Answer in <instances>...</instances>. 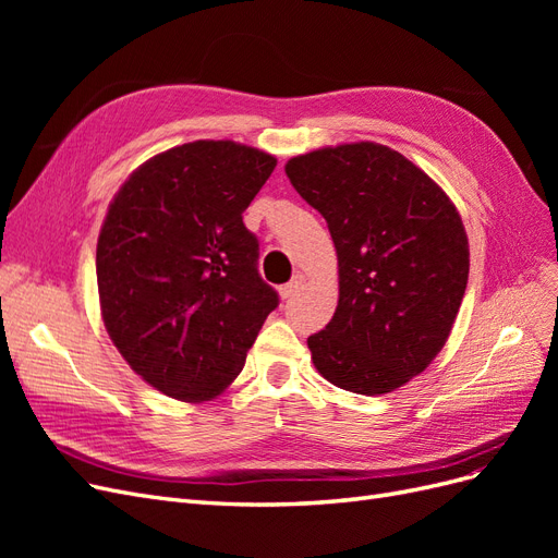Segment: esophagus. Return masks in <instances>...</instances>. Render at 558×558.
<instances>
[{
	"label": "esophagus",
	"instance_id": "1",
	"mask_svg": "<svg viewBox=\"0 0 558 558\" xmlns=\"http://www.w3.org/2000/svg\"><path fill=\"white\" fill-rule=\"evenodd\" d=\"M305 281H307V279H305V275H295L289 283H283V286H281V289H279V295H281L283 300L293 298V295L302 289V286H305Z\"/></svg>",
	"mask_w": 558,
	"mask_h": 558
}]
</instances>
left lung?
I'll return each mask as SVG.
<instances>
[{
	"label": "left lung",
	"mask_w": 558,
	"mask_h": 558,
	"mask_svg": "<svg viewBox=\"0 0 558 558\" xmlns=\"http://www.w3.org/2000/svg\"><path fill=\"white\" fill-rule=\"evenodd\" d=\"M286 177L326 218L340 267L335 316L307 337L314 367L344 391L391 393L430 365L459 314L461 216L424 170L375 142L295 156Z\"/></svg>",
	"instance_id": "obj_1"
}]
</instances>
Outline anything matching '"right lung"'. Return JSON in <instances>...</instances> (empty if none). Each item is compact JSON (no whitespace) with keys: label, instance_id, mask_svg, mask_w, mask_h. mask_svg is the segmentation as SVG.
Listing matches in <instances>:
<instances>
[{"label":"right lung","instance_id":"add662e5","mask_svg":"<svg viewBox=\"0 0 558 558\" xmlns=\"http://www.w3.org/2000/svg\"><path fill=\"white\" fill-rule=\"evenodd\" d=\"M275 167L265 150L199 140L146 160L111 199L95 258L105 328L165 396L223 393L279 305L242 218Z\"/></svg>","mask_w":558,"mask_h":558}]
</instances>
